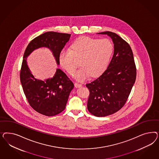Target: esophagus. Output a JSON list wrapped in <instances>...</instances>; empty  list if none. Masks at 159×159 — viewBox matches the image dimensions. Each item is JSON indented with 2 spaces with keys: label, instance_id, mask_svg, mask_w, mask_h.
Here are the masks:
<instances>
[{
  "label": "esophagus",
  "instance_id": "obj_1",
  "mask_svg": "<svg viewBox=\"0 0 159 159\" xmlns=\"http://www.w3.org/2000/svg\"><path fill=\"white\" fill-rule=\"evenodd\" d=\"M82 86V84H80V83H75V87L78 88V87H81Z\"/></svg>",
  "mask_w": 159,
  "mask_h": 159
}]
</instances>
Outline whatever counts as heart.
Returning <instances> with one entry per match:
<instances>
[{"instance_id": "heart-1", "label": "heart", "mask_w": 159, "mask_h": 159, "mask_svg": "<svg viewBox=\"0 0 159 159\" xmlns=\"http://www.w3.org/2000/svg\"><path fill=\"white\" fill-rule=\"evenodd\" d=\"M114 51V43L108 39H93L88 37L77 39L69 49L62 50L59 56L61 66L73 76L77 67H83L76 73L79 80L91 75L97 77L106 71Z\"/></svg>"}]
</instances>
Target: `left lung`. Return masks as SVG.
<instances>
[{
  "label": "left lung",
  "instance_id": "left-lung-1",
  "mask_svg": "<svg viewBox=\"0 0 159 159\" xmlns=\"http://www.w3.org/2000/svg\"><path fill=\"white\" fill-rule=\"evenodd\" d=\"M114 44V51L106 71L86 84L90 96L87 109L93 116H106L116 112L125 105L136 77V67L130 45L118 35L105 31Z\"/></svg>",
  "mask_w": 159,
  "mask_h": 159
}]
</instances>
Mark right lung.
Segmentation results:
<instances>
[{
    "label": "right lung",
    "instance_id": "1",
    "mask_svg": "<svg viewBox=\"0 0 159 159\" xmlns=\"http://www.w3.org/2000/svg\"><path fill=\"white\" fill-rule=\"evenodd\" d=\"M70 37L69 34L47 32L31 40L24 52L20 73V82L30 106L43 116H56L65 110L74 84L59 69L51 79L41 80L35 78L29 70L26 58L34 49L44 47L52 51L57 62L59 64V54Z\"/></svg>",
    "mask_w": 159,
    "mask_h": 159
}]
</instances>
